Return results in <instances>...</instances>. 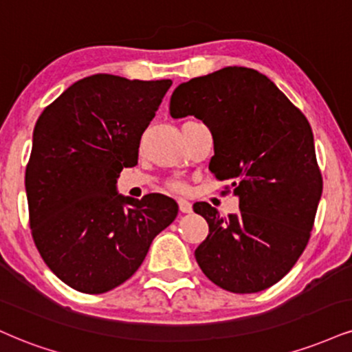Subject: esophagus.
Wrapping results in <instances>:
<instances>
[{
  "label": "esophagus",
  "instance_id": "1",
  "mask_svg": "<svg viewBox=\"0 0 352 352\" xmlns=\"http://www.w3.org/2000/svg\"><path fill=\"white\" fill-rule=\"evenodd\" d=\"M179 208L182 213H192V203H190L188 200H184V198H180Z\"/></svg>",
  "mask_w": 352,
  "mask_h": 352
}]
</instances>
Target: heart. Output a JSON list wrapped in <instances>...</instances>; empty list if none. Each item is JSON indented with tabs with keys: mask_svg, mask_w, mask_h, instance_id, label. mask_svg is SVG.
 I'll return each instance as SVG.
<instances>
[{
	"mask_svg": "<svg viewBox=\"0 0 352 352\" xmlns=\"http://www.w3.org/2000/svg\"><path fill=\"white\" fill-rule=\"evenodd\" d=\"M172 188H173V190H182V188H184V185H182L180 182H173Z\"/></svg>",
	"mask_w": 352,
	"mask_h": 352,
	"instance_id": "b5f03b06",
	"label": "heart"
}]
</instances>
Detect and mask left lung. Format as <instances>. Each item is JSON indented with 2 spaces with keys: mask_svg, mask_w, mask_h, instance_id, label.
<instances>
[{
  "mask_svg": "<svg viewBox=\"0 0 352 352\" xmlns=\"http://www.w3.org/2000/svg\"><path fill=\"white\" fill-rule=\"evenodd\" d=\"M170 116H195L208 126L210 170L231 180L239 197L241 211L228 218L210 203L193 205L210 228L195 251L198 265L232 294L269 289L307 248L323 192L310 122L265 75L245 67L179 85Z\"/></svg>",
  "mask_w": 352,
  "mask_h": 352,
  "instance_id": "left-lung-1",
  "label": "left lung"
}]
</instances>
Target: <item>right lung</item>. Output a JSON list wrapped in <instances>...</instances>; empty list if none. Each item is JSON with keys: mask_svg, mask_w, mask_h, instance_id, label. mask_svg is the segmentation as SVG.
I'll use <instances>...</instances> for the list:
<instances>
[{"mask_svg": "<svg viewBox=\"0 0 352 352\" xmlns=\"http://www.w3.org/2000/svg\"><path fill=\"white\" fill-rule=\"evenodd\" d=\"M170 85L96 74L67 88L36 122L26 165L29 226L47 267L72 289H116L177 217L165 195L116 193Z\"/></svg>", "mask_w": 352, "mask_h": 352, "instance_id": "1", "label": "right lung"}]
</instances>
